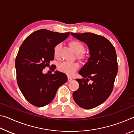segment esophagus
<instances>
[{
	"instance_id": "esophagus-1",
	"label": "esophagus",
	"mask_w": 134,
	"mask_h": 134,
	"mask_svg": "<svg viewBox=\"0 0 134 134\" xmlns=\"http://www.w3.org/2000/svg\"><path fill=\"white\" fill-rule=\"evenodd\" d=\"M72 80V79L71 77H68V81H71Z\"/></svg>"
}]
</instances>
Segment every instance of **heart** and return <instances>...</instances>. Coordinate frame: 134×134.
I'll return each mask as SVG.
<instances>
[{
	"instance_id": "heart-1",
	"label": "heart",
	"mask_w": 134,
	"mask_h": 134,
	"mask_svg": "<svg viewBox=\"0 0 134 134\" xmlns=\"http://www.w3.org/2000/svg\"><path fill=\"white\" fill-rule=\"evenodd\" d=\"M70 46L77 54V58L81 62H85L88 58L87 54L85 50V45L82 42L79 40H72L69 42ZM61 48V45H56L54 48L53 54L54 57L58 58L60 56V51ZM79 68V64L77 63H68L63 62L60 63L58 66V69L60 71L63 72L68 76H71L74 74L77 70Z\"/></svg>"
}]
</instances>
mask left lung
Listing matches in <instances>:
<instances>
[{"mask_svg": "<svg viewBox=\"0 0 134 134\" xmlns=\"http://www.w3.org/2000/svg\"><path fill=\"white\" fill-rule=\"evenodd\" d=\"M71 35L87 45L90 55L79 72L83 79H76L79 88L72 96L81 108H94L103 103L113 90L118 70L116 51L112 43L101 35L90 32Z\"/></svg>", "mask_w": 134, "mask_h": 134, "instance_id": "left-lung-1", "label": "left lung"}]
</instances>
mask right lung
I'll list each match as a JSON object with an SVG mask.
<instances>
[{
  "label": "right lung",
  "instance_id": "1",
  "mask_svg": "<svg viewBox=\"0 0 134 134\" xmlns=\"http://www.w3.org/2000/svg\"><path fill=\"white\" fill-rule=\"evenodd\" d=\"M69 35L70 32L40 29L29 35L19 48L15 60L17 83L25 98L32 105H48L58 87L67 82L64 73L56 71L48 75L43 74L42 70L54 59V47Z\"/></svg>",
  "mask_w": 134,
  "mask_h": 134
}]
</instances>
